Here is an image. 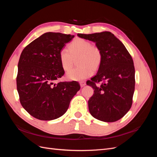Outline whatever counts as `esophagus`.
I'll return each mask as SVG.
<instances>
[{"instance_id": "34e87169", "label": "esophagus", "mask_w": 157, "mask_h": 157, "mask_svg": "<svg viewBox=\"0 0 157 157\" xmlns=\"http://www.w3.org/2000/svg\"><path fill=\"white\" fill-rule=\"evenodd\" d=\"M80 87H84L85 85H86V82H85L84 81H80Z\"/></svg>"}]
</instances>
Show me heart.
<instances>
[{
	"label": "heart",
	"mask_w": 157,
	"mask_h": 157,
	"mask_svg": "<svg viewBox=\"0 0 157 157\" xmlns=\"http://www.w3.org/2000/svg\"><path fill=\"white\" fill-rule=\"evenodd\" d=\"M61 67L65 71L73 68L77 60L78 67L67 73L66 77L70 80L80 81L86 79L100 67L103 60L101 49L92 42L80 38L75 39L68 46V50L61 49L59 52Z\"/></svg>",
	"instance_id": "heart-1"
}]
</instances>
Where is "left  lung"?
<instances>
[{"label":"left lung","mask_w":157,"mask_h":157,"mask_svg":"<svg viewBox=\"0 0 157 157\" xmlns=\"http://www.w3.org/2000/svg\"><path fill=\"white\" fill-rule=\"evenodd\" d=\"M82 39L96 42L103 54L98 73L88 80L94 94L88 100L90 114L98 120L117 121L130 110L135 90V68L124 45L109 31L78 34ZM101 82L97 87L96 83Z\"/></svg>","instance_id":"obj_1"}]
</instances>
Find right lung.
Instances as JSON below:
<instances>
[{
	"label": "right lung",
	"instance_id": "add662e5",
	"mask_svg": "<svg viewBox=\"0 0 157 157\" xmlns=\"http://www.w3.org/2000/svg\"><path fill=\"white\" fill-rule=\"evenodd\" d=\"M74 36L46 33L21 52L17 66V90L22 107L37 119L51 121L64 115L80 88L76 81L54 83L65 73L59 52Z\"/></svg>",
	"mask_w": 157,
	"mask_h": 157
}]
</instances>
